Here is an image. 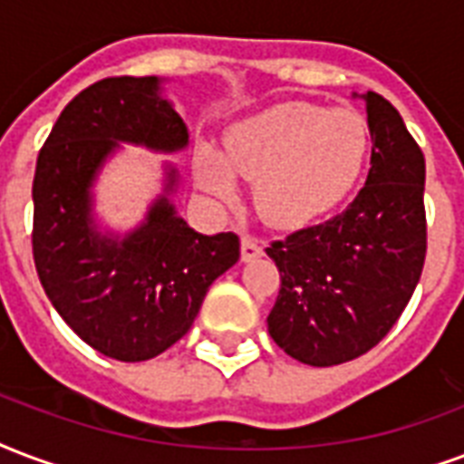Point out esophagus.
Wrapping results in <instances>:
<instances>
[{"mask_svg":"<svg viewBox=\"0 0 464 464\" xmlns=\"http://www.w3.org/2000/svg\"><path fill=\"white\" fill-rule=\"evenodd\" d=\"M263 256V246H260V240L253 238V236H243L240 238V257L243 260H256V257Z\"/></svg>","mask_w":464,"mask_h":464,"instance_id":"esophagus-1","label":"esophagus"}]
</instances>
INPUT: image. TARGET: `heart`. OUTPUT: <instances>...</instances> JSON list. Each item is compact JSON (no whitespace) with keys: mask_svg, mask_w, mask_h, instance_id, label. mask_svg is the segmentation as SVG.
<instances>
[{"mask_svg":"<svg viewBox=\"0 0 464 464\" xmlns=\"http://www.w3.org/2000/svg\"><path fill=\"white\" fill-rule=\"evenodd\" d=\"M370 150V129L353 109L285 102L238 123L224 158L201 150V189L231 199L236 182H253L257 214L277 228H296L338 207L358 185Z\"/></svg>","mask_w":464,"mask_h":464,"instance_id":"heart-1","label":"heart"}]
</instances>
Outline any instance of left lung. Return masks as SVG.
I'll return each mask as SVG.
<instances>
[{
  "label": "left lung",
  "instance_id": "8db88e82",
  "mask_svg": "<svg viewBox=\"0 0 464 464\" xmlns=\"http://www.w3.org/2000/svg\"><path fill=\"white\" fill-rule=\"evenodd\" d=\"M362 99L372 136L365 187L343 214L265 247L279 270L267 331L304 365H341L372 350L406 309L426 260L423 153L387 99Z\"/></svg>",
  "mask_w": 464,
  "mask_h": 464
}]
</instances>
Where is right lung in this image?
<instances>
[{"label":"right lung","instance_id":"add662e5","mask_svg":"<svg viewBox=\"0 0 464 464\" xmlns=\"http://www.w3.org/2000/svg\"><path fill=\"white\" fill-rule=\"evenodd\" d=\"M179 150L189 133L158 77H106L63 109L34 177V263L63 321L106 358L140 362L192 328L211 282L238 263L236 233L201 236L168 197L123 240L92 221L90 187L119 143ZM175 169L168 172L169 192Z\"/></svg>","mask_w":464,"mask_h":464}]
</instances>
